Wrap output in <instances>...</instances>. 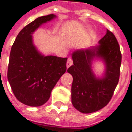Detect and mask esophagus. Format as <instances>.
Wrapping results in <instances>:
<instances>
[{
  "label": "esophagus",
  "instance_id": "obj_1",
  "mask_svg": "<svg viewBox=\"0 0 132 132\" xmlns=\"http://www.w3.org/2000/svg\"><path fill=\"white\" fill-rule=\"evenodd\" d=\"M73 64V61H72V58L69 57L67 60V63H66V66H67V68H69L71 65H72Z\"/></svg>",
  "mask_w": 132,
  "mask_h": 132
}]
</instances>
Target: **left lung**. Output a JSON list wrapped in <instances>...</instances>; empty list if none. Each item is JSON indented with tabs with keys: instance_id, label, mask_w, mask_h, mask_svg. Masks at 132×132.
Segmentation results:
<instances>
[{
	"instance_id": "8db88e82",
	"label": "left lung",
	"mask_w": 132,
	"mask_h": 132,
	"mask_svg": "<svg viewBox=\"0 0 132 132\" xmlns=\"http://www.w3.org/2000/svg\"><path fill=\"white\" fill-rule=\"evenodd\" d=\"M98 42L100 44L95 48L75 51L74 64L67 70L73 77L72 105L86 114L96 112L108 104L120 77L122 55L115 36L108 29ZM94 56L103 59L106 65L105 76L101 80L95 77L91 69V61Z\"/></svg>"
}]
</instances>
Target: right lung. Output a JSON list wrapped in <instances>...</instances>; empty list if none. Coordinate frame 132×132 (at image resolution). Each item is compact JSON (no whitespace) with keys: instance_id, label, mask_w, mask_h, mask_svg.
<instances>
[{"instance_id":"add662e5","label":"right lung","mask_w":132,"mask_h":132,"mask_svg":"<svg viewBox=\"0 0 132 132\" xmlns=\"http://www.w3.org/2000/svg\"><path fill=\"white\" fill-rule=\"evenodd\" d=\"M54 14L36 18L18 34L11 47L7 79L20 102L29 106L44 104L52 90L66 70L67 58L42 55L33 44L31 34Z\"/></svg>"}]
</instances>
